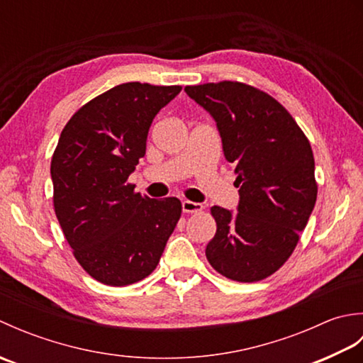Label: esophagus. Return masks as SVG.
<instances>
[{
    "label": "esophagus",
    "instance_id": "esophagus-1",
    "mask_svg": "<svg viewBox=\"0 0 363 363\" xmlns=\"http://www.w3.org/2000/svg\"><path fill=\"white\" fill-rule=\"evenodd\" d=\"M203 204L199 203H194V201H189V199H186V201H182V211L186 213H198L203 211Z\"/></svg>",
    "mask_w": 363,
    "mask_h": 363
}]
</instances>
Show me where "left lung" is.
Instances as JSON below:
<instances>
[{"instance_id":"obj_1","label":"left lung","mask_w":363,"mask_h":363,"mask_svg":"<svg viewBox=\"0 0 363 363\" xmlns=\"http://www.w3.org/2000/svg\"><path fill=\"white\" fill-rule=\"evenodd\" d=\"M186 91L217 121L240 194L237 213L211 209L217 233L206 257L228 279H265L295 251L317 201L309 138L279 101L248 84L207 82Z\"/></svg>"}]
</instances>
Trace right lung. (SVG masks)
Returning <instances> with one entry per match:
<instances>
[{"mask_svg":"<svg viewBox=\"0 0 363 363\" xmlns=\"http://www.w3.org/2000/svg\"><path fill=\"white\" fill-rule=\"evenodd\" d=\"M181 86L126 82L68 120L51 159L52 204L73 256L98 282L125 287L150 276L181 218L177 198L152 199L128 182L162 107Z\"/></svg>","mask_w":363,"mask_h":363,"instance_id":"obj_1","label":"right lung"}]
</instances>
